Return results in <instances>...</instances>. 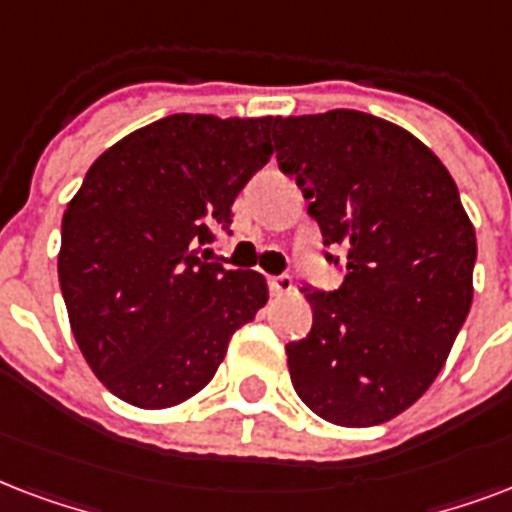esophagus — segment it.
Here are the masks:
<instances>
[{
    "label": "esophagus",
    "instance_id": "obj_1",
    "mask_svg": "<svg viewBox=\"0 0 512 512\" xmlns=\"http://www.w3.org/2000/svg\"><path fill=\"white\" fill-rule=\"evenodd\" d=\"M269 291L275 296H285V293L293 291L291 275H269Z\"/></svg>",
    "mask_w": 512,
    "mask_h": 512
}]
</instances>
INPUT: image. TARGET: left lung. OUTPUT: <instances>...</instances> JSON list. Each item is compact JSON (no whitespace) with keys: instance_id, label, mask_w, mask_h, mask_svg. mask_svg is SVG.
Here are the masks:
<instances>
[{"instance_id":"1","label":"left lung","mask_w":512,"mask_h":512,"mask_svg":"<svg viewBox=\"0 0 512 512\" xmlns=\"http://www.w3.org/2000/svg\"><path fill=\"white\" fill-rule=\"evenodd\" d=\"M277 165L323 232L334 291L307 285L312 331L285 344L293 390L326 422L398 417L441 374L473 304L475 229L443 162L408 130L334 109L277 117Z\"/></svg>"}]
</instances>
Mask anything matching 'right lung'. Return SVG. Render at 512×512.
I'll return each mask as SVG.
<instances>
[{"mask_svg": "<svg viewBox=\"0 0 512 512\" xmlns=\"http://www.w3.org/2000/svg\"><path fill=\"white\" fill-rule=\"evenodd\" d=\"M272 117L170 114L90 165L66 205L58 280L87 366L138 408L211 382L237 328L267 304L253 269L202 261L232 202L272 157Z\"/></svg>", "mask_w": 512, "mask_h": 512, "instance_id": "right-lung-1", "label": "right lung"}]
</instances>
